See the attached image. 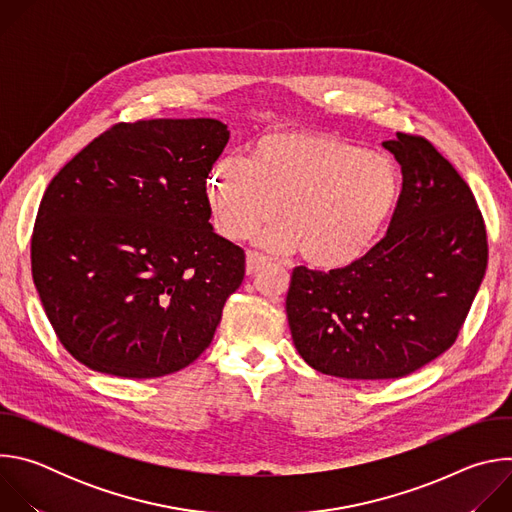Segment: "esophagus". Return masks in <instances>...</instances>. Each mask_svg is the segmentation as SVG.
Listing matches in <instances>:
<instances>
[{
	"label": "esophagus",
	"instance_id": "1",
	"mask_svg": "<svg viewBox=\"0 0 512 512\" xmlns=\"http://www.w3.org/2000/svg\"><path fill=\"white\" fill-rule=\"evenodd\" d=\"M269 259L263 255V253H257V251H247V273H255L263 263H267Z\"/></svg>",
	"mask_w": 512,
	"mask_h": 512
}]
</instances>
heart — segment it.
Masks as SVG:
<instances>
[{"label": "heart", "mask_w": 512, "mask_h": 512, "mask_svg": "<svg viewBox=\"0 0 512 512\" xmlns=\"http://www.w3.org/2000/svg\"><path fill=\"white\" fill-rule=\"evenodd\" d=\"M212 223L225 239L257 235L271 251L300 249L318 269H340L367 255L399 204L395 160L318 131L263 135L247 160H218L208 178Z\"/></svg>", "instance_id": "heart-1"}]
</instances>
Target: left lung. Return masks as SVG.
Returning a JSON list of instances; mask_svg holds the SVG:
<instances>
[{
    "label": "left lung",
    "mask_w": 512,
    "mask_h": 512,
    "mask_svg": "<svg viewBox=\"0 0 512 512\" xmlns=\"http://www.w3.org/2000/svg\"><path fill=\"white\" fill-rule=\"evenodd\" d=\"M383 145L403 174L387 235L352 265L296 267L285 298L300 356L340 379H399L444 354L488 263L482 212L456 168L421 135Z\"/></svg>",
    "instance_id": "1"
}]
</instances>
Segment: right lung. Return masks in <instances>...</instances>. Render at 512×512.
<instances>
[{"instance_id":"add662e5","label":"right lung","mask_w":512,"mask_h":512,"mask_svg":"<svg viewBox=\"0 0 512 512\" xmlns=\"http://www.w3.org/2000/svg\"><path fill=\"white\" fill-rule=\"evenodd\" d=\"M229 129L216 119L117 123L48 184L32 277L62 346L85 367L156 379L212 342L245 251L216 235L206 178Z\"/></svg>"}]
</instances>
